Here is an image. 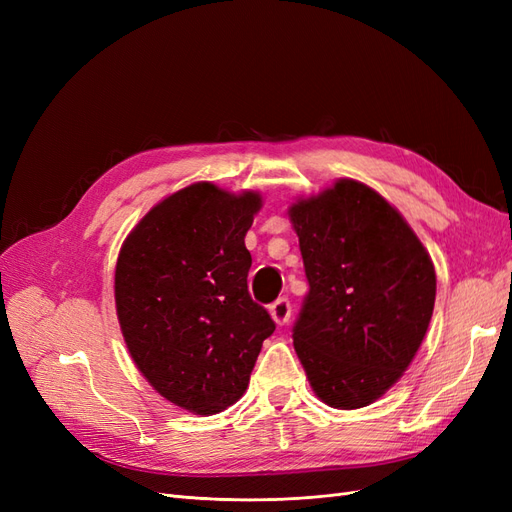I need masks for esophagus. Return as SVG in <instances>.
<instances>
[{"label": "esophagus", "mask_w": 512, "mask_h": 512, "mask_svg": "<svg viewBox=\"0 0 512 512\" xmlns=\"http://www.w3.org/2000/svg\"><path fill=\"white\" fill-rule=\"evenodd\" d=\"M269 312H271V316L277 324H286L290 320V314H292V305L286 297H280L269 307Z\"/></svg>", "instance_id": "34e87169"}]
</instances>
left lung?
I'll list each match as a JSON object with an SVG mask.
<instances>
[{
  "instance_id": "left-lung-1",
  "label": "left lung",
  "mask_w": 512,
  "mask_h": 512,
  "mask_svg": "<svg viewBox=\"0 0 512 512\" xmlns=\"http://www.w3.org/2000/svg\"><path fill=\"white\" fill-rule=\"evenodd\" d=\"M309 290L292 342L316 395L363 408L399 380L421 346L436 301L423 243L359 181L290 207Z\"/></svg>"
}]
</instances>
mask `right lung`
Masks as SVG:
<instances>
[{
	"mask_svg": "<svg viewBox=\"0 0 512 512\" xmlns=\"http://www.w3.org/2000/svg\"><path fill=\"white\" fill-rule=\"evenodd\" d=\"M258 209V194L194 183L153 207L117 258V316L136 367L196 414L235 404L275 331L247 290L245 232Z\"/></svg>",
	"mask_w": 512,
	"mask_h": 512,
	"instance_id": "obj_1",
	"label": "right lung"
}]
</instances>
